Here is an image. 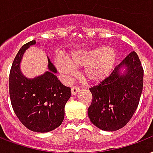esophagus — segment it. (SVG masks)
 <instances>
[{
	"instance_id": "1",
	"label": "esophagus",
	"mask_w": 153,
	"mask_h": 153,
	"mask_svg": "<svg viewBox=\"0 0 153 153\" xmlns=\"http://www.w3.org/2000/svg\"><path fill=\"white\" fill-rule=\"evenodd\" d=\"M79 91H80V88L78 87H76V86H74V87H73L71 88V93H72V95L73 96L76 95Z\"/></svg>"
}]
</instances>
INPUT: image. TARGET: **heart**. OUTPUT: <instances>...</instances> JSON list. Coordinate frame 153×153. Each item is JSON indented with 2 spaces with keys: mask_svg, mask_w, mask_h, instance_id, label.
Returning <instances> with one entry per match:
<instances>
[{
  "mask_svg": "<svg viewBox=\"0 0 153 153\" xmlns=\"http://www.w3.org/2000/svg\"><path fill=\"white\" fill-rule=\"evenodd\" d=\"M117 62V53L112 48L98 47L73 51L68 60L58 56L56 65L58 70L68 76L76 73V68L84 67L83 76L88 81L98 83L107 78Z\"/></svg>",
  "mask_w": 153,
  "mask_h": 153,
  "instance_id": "heart-1",
  "label": "heart"
}]
</instances>
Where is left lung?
<instances>
[{"mask_svg":"<svg viewBox=\"0 0 153 153\" xmlns=\"http://www.w3.org/2000/svg\"><path fill=\"white\" fill-rule=\"evenodd\" d=\"M144 69L136 52L116 66L109 76L91 87L88 115L93 125L113 132L127 125L137 110L143 89Z\"/></svg>","mask_w":153,"mask_h":153,"instance_id":"8db88e82","label":"left lung"}]
</instances>
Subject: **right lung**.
<instances>
[{"label": "right lung", "mask_w": 153, "mask_h": 153, "mask_svg": "<svg viewBox=\"0 0 153 153\" xmlns=\"http://www.w3.org/2000/svg\"><path fill=\"white\" fill-rule=\"evenodd\" d=\"M35 40L24 45L16 54L9 74V96L20 121L31 131L47 132L59 127L65 117V106L71 97L70 88L58 80L55 66L48 57V71L34 78L24 76L21 62Z\"/></svg>", "instance_id": "1"}]
</instances>
